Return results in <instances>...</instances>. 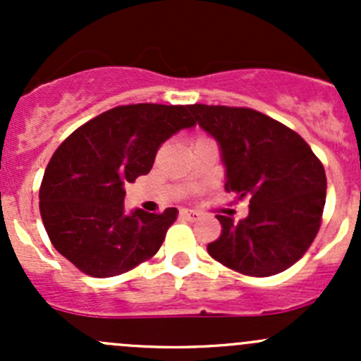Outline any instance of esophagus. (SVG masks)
<instances>
[{
  "instance_id": "esophagus-1",
  "label": "esophagus",
  "mask_w": 361,
  "mask_h": 361,
  "mask_svg": "<svg viewBox=\"0 0 361 361\" xmlns=\"http://www.w3.org/2000/svg\"><path fill=\"white\" fill-rule=\"evenodd\" d=\"M180 216L183 218V220L194 221V220H197V218H199V213H197V211H194V209H181Z\"/></svg>"
}]
</instances>
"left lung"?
I'll use <instances>...</instances> for the list:
<instances>
[{"instance_id":"8db88e82","label":"left lung","mask_w":361,"mask_h":361,"mask_svg":"<svg viewBox=\"0 0 361 361\" xmlns=\"http://www.w3.org/2000/svg\"><path fill=\"white\" fill-rule=\"evenodd\" d=\"M194 118L220 145L225 190L250 199L235 224L216 214L221 234L207 253L241 274L265 278L292 267L322 225L323 164L290 127L251 108L192 104Z\"/></svg>"}]
</instances>
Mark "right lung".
<instances>
[{
    "label": "right lung",
    "mask_w": 361,
    "mask_h": 361,
    "mask_svg": "<svg viewBox=\"0 0 361 361\" xmlns=\"http://www.w3.org/2000/svg\"><path fill=\"white\" fill-rule=\"evenodd\" d=\"M194 126L190 106L141 103L111 108L69 134L39 187V213L54 248L92 278L150 260L178 209L127 214L123 187L150 173L164 141Z\"/></svg>",
    "instance_id": "add662e5"
}]
</instances>
